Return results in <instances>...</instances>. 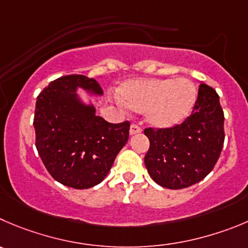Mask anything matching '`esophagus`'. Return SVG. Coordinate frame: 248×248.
I'll list each match as a JSON object with an SVG mask.
<instances>
[{"instance_id":"1","label":"esophagus","mask_w":248,"mask_h":248,"mask_svg":"<svg viewBox=\"0 0 248 248\" xmlns=\"http://www.w3.org/2000/svg\"><path fill=\"white\" fill-rule=\"evenodd\" d=\"M141 128L139 125H136V124H131L130 125V135H136V134H140L141 133Z\"/></svg>"}]
</instances>
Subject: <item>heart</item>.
<instances>
[{"label":"heart","mask_w":248,"mask_h":248,"mask_svg":"<svg viewBox=\"0 0 248 248\" xmlns=\"http://www.w3.org/2000/svg\"><path fill=\"white\" fill-rule=\"evenodd\" d=\"M118 96L129 109L145 112L150 125L166 129L178 125L192 113L199 93L195 84L185 78H142L124 82Z\"/></svg>","instance_id":"b5f03b06"}]
</instances>
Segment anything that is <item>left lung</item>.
<instances>
[{"label":"left lung","mask_w":248,"mask_h":248,"mask_svg":"<svg viewBox=\"0 0 248 248\" xmlns=\"http://www.w3.org/2000/svg\"><path fill=\"white\" fill-rule=\"evenodd\" d=\"M150 148L145 166L151 178L179 190L203 180L212 171L224 143V113L214 89L202 82L192 114L180 125L145 129Z\"/></svg>","instance_id":"left-lung-1"}]
</instances>
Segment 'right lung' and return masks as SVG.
Returning <instances> with one entry per match:
<instances>
[{"label":"right lung","mask_w":248,"mask_h":248,"mask_svg":"<svg viewBox=\"0 0 248 248\" xmlns=\"http://www.w3.org/2000/svg\"><path fill=\"white\" fill-rule=\"evenodd\" d=\"M102 96L95 79L67 75L49 82L36 100V150L52 178L73 188L100 184L129 139L130 123L112 124L96 115L78 90Z\"/></svg>","instance_id":"1"}]
</instances>
